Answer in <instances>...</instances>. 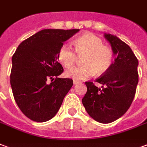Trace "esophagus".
<instances>
[{"label": "esophagus", "instance_id": "esophagus-1", "mask_svg": "<svg viewBox=\"0 0 147 147\" xmlns=\"http://www.w3.org/2000/svg\"><path fill=\"white\" fill-rule=\"evenodd\" d=\"M79 81H78V80H73V84L74 85H77V84H79Z\"/></svg>", "mask_w": 147, "mask_h": 147}]
</instances>
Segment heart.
Wrapping results in <instances>:
<instances>
[{
  "label": "heart",
  "instance_id": "1",
  "mask_svg": "<svg viewBox=\"0 0 147 147\" xmlns=\"http://www.w3.org/2000/svg\"><path fill=\"white\" fill-rule=\"evenodd\" d=\"M76 54L82 56L81 66L73 67L65 71V76L74 80H83L96 74L103 75L111 68L114 54L109 47L105 46L100 38L93 33H84L74 41ZM76 54L68 44L61 47L57 54L59 62L66 68L75 64Z\"/></svg>",
  "mask_w": 147,
  "mask_h": 147
}]
</instances>
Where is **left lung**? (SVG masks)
Here are the masks:
<instances>
[{
  "mask_svg": "<svg viewBox=\"0 0 147 147\" xmlns=\"http://www.w3.org/2000/svg\"><path fill=\"white\" fill-rule=\"evenodd\" d=\"M115 57L107 72L96 82H86L87 92L82 102L90 117L100 123H111L128 111L134 99L139 81L138 60L130 47L118 36L104 33Z\"/></svg>",
  "mask_w": 147,
  "mask_h": 147,
  "instance_id": "1",
  "label": "left lung"
}]
</instances>
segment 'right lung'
<instances>
[{
  "instance_id": "add662e5",
  "label": "right lung",
  "mask_w": 147,
  "mask_h": 147,
  "mask_svg": "<svg viewBox=\"0 0 147 147\" xmlns=\"http://www.w3.org/2000/svg\"><path fill=\"white\" fill-rule=\"evenodd\" d=\"M79 29H43L22 41L12 56L10 82L22 112L37 122L54 118L73 85L61 79L57 54L63 43ZM47 79H51L50 84Z\"/></svg>"
}]
</instances>
